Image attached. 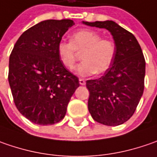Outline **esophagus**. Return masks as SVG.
Listing matches in <instances>:
<instances>
[{
  "label": "esophagus",
  "mask_w": 157,
  "mask_h": 157,
  "mask_svg": "<svg viewBox=\"0 0 157 157\" xmlns=\"http://www.w3.org/2000/svg\"><path fill=\"white\" fill-rule=\"evenodd\" d=\"M79 83H80L81 85H84L86 82H85V81H84L83 79L80 78V79H79Z\"/></svg>",
  "instance_id": "1"
}]
</instances>
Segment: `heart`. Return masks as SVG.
Masks as SVG:
<instances>
[{
	"mask_svg": "<svg viewBox=\"0 0 157 157\" xmlns=\"http://www.w3.org/2000/svg\"><path fill=\"white\" fill-rule=\"evenodd\" d=\"M59 58L69 70L75 67L77 52H82V61L75 71L81 76L104 74L112 67L116 56V44L113 40L102 38L97 31L81 30L71 36L70 43L60 41L57 46Z\"/></svg>",
	"mask_w": 157,
	"mask_h": 157,
	"instance_id": "heart-1",
	"label": "heart"
}]
</instances>
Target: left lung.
I'll return each instance as SVG.
<instances>
[{
    "mask_svg": "<svg viewBox=\"0 0 157 157\" xmlns=\"http://www.w3.org/2000/svg\"><path fill=\"white\" fill-rule=\"evenodd\" d=\"M91 27L106 29L116 44L112 67L99 79L88 80L89 112L97 122L119 126L135 112L144 90L145 59L133 34L113 21L82 22Z\"/></svg>",
    "mask_w": 157,
    "mask_h": 157,
    "instance_id": "1",
    "label": "left lung"
}]
</instances>
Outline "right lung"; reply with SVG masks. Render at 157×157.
I'll use <instances>...</instances> for the list:
<instances>
[{
    "label": "right lung",
    "mask_w": 157,
    "mask_h": 157,
    "mask_svg": "<svg viewBox=\"0 0 157 157\" xmlns=\"http://www.w3.org/2000/svg\"><path fill=\"white\" fill-rule=\"evenodd\" d=\"M70 19L45 20L20 36L11 52L9 82L17 110L34 124L47 126L65 117L78 78L67 71L57 52Z\"/></svg>",
    "instance_id": "1"
}]
</instances>
